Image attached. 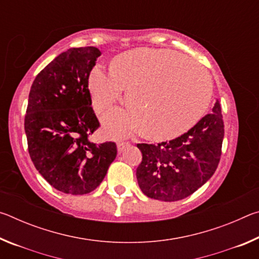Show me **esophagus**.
I'll use <instances>...</instances> for the list:
<instances>
[{
	"mask_svg": "<svg viewBox=\"0 0 259 259\" xmlns=\"http://www.w3.org/2000/svg\"><path fill=\"white\" fill-rule=\"evenodd\" d=\"M128 146H130L129 142H124V140H121V142L117 143V151L122 152L123 150H125V148Z\"/></svg>",
	"mask_w": 259,
	"mask_h": 259,
	"instance_id": "34e87169",
	"label": "esophagus"
}]
</instances>
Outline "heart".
<instances>
[{
  "mask_svg": "<svg viewBox=\"0 0 259 259\" xmlns=\"http://www.w3.org/2000/svg\"><path fill=\"white\" fill-rule=\"evenodd\" d=\"M100 115L125 102L133 112H117L105 120L109 135L142 130L144 137L171 140L193 128L211 100L212 83L199 64L168 49L137 48L114 57L109 75L95 69L88 81Z\"/></svg>",
  "mask_w": 259,
  "mask_h": 259,
  "instance_id": "b5f03b06",
  "label": "heart"
}]
</instances>
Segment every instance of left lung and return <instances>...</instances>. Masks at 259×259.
<instances>
[{
  "instance_id": "1",
  "label": "left lung",
  "mask_w": 259,
  "mask_h": 259,
  "mask_svg": "<svg viewBox=\"0 0 259 259\" xmlns=\"http://www.w3.org/2000/svg\"><path fill=\"white\" fill-rule=\"evenodd\" d=\"M224 121L217 100L212 113L204 115L179 137L159 144H137L143 160L136 176L148 198L183 200L209 181L222 155Z\"/></svg>"
}]
</instances>
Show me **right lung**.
Returning <instances> with one entry per match:
<instances>
[{
	"label": "right lung",
	"mask_w": 259,
	"mask_h": 259,
	"mask_svg": "<svg viewBox=\"0 0 259 259\" xmlns=\"http://www.w3.org/2000/svg\"><path fill=\"white\" fill-rule=\"evenodd\" d=\"M97 48H71L37 74L25 115L28 153L35 168L56 190L82 195L96 190L117 154L116 144H95L100 123L91 106L90 72Z\"/></svg>",
	"instance_id": "right-lung-1"
}]
</instances>
